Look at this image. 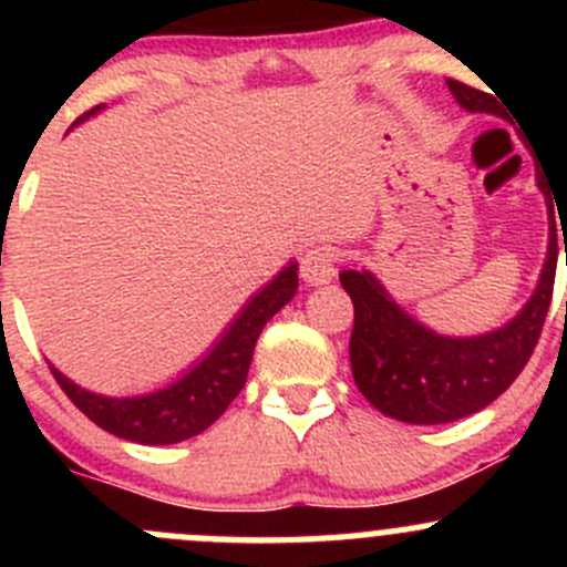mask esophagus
<instances>
[{"instance_id":"obj_1","label":"esophagus","mask_w":567,"mask_h":567,"mask_svg":"<svg viewBox=\"0 0 567 567\" xmlns=\"http://www.w3.org/2000/svg\"><path fill=\"white\" fill-rule=\"evenodd\" d=\"M337 274L334 255L329 247H312L301 257V279L310 285H326L331 282Z\"/></svg>"}]
</instances>
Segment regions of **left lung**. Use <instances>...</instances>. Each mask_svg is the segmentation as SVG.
<instances>
[{
    "instance_id": "left-lung-1",
    "label": "left lung",
    "mask_w": 567,
    "mask_h": 567,
    "mask_svg": "<svg viewBox=\"0 0 567 567\" xmlns=\"http://www.w3.org/2000/svg\"><path fill=\"white\" fill-rule=\"evenodd\" d=\"M447 87L466 112H496L488 93L455 79ZM537 186L548 205L551 194L540 173ZM548 230V255L532 299L511 323L480 337L436 334L405 316L373 274L346 268L340 282L353 301L351 370L359 392L381 414L409 425L455 422L494 403L529 362L551 305L557 274L554 219Z\"/></svg>"
}]
</instances>
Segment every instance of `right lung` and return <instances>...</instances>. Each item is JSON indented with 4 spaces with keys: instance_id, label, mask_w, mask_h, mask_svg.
Returning a JSON list of instances; mask_svg holds the SVG:
<instances>
[{
    "instance_id": "right-lung-1",
    "label": "right lung",
    "mask_w": 567,
    "mask_h": 567,
    "mask_svg": "<svg viewBox=\"0 0 567 567\" xmlns=\"http://www.w3.org/2000/svg\"><path fill=\"white\" fill-rule=\"evenodd\" d=\"M99 109L101 106L84 112L76 123H82ZM296 288H299V274H296V262H290L260 293L251 296L249 305L221 334L214 351H208L203 362L194 364L167 390L140 394V398H104V394L76 386L51 364L49 368L62 392L71 398V403L87 420H93L95 425L114 436L140 444L183 442V439L197 436L205 427L214 425L225 414L227 405L236 400V394L244 390L262 326L293 299Z\"/></svg>"
}]
</instances>
